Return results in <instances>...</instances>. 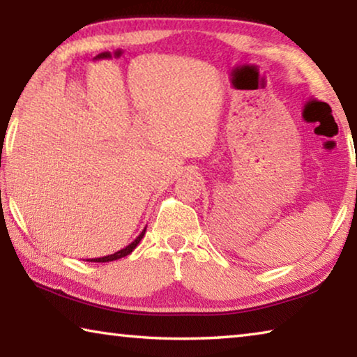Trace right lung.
<instances>
[{
  "label": "right lung",
  "mask_w": 357,
  "mask_h": 357,
  "mask_svg": "<svg viewBox=\"0 0 357 357\" xmlns=\"http://www.w3.org/2000/svg\"><path fill=\"white\" fill-rule=\"evenodd\" d=\"M144 231H146V227L143 228V231L138 234V236L132 241V243L129 244V245H126L124 249H121V250H118V252H114V253H112V255H107V257H100V258H88L86 261H91V263H107V261H114V259H119V258H123V257H128L129 253H132L135 250V247L140 244V241L143 239V236H144Z\"/></svg>",
  "instance_id": "right-lung-1"
}]
</instances>
